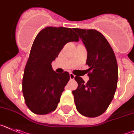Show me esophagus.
Returning a JSON list of instances; mask_svg holds the SVG:
<instances>
[{
	"instance_id": "obj_1",
	"label": "esophagus",
	"mask_w": 134,
	"mask_h": 134,
	"mask_svg": "<svg viewBox=\"0 0 134 134\" xmlns=\"http://www.w3.org/2000/svg\"><path fill=\"white\" fill-rule=\"evenodd\" d=\"M69 77H70V80H74L75 75H74V74H72V73H70V74H69Z\"/></svg>"
}]
</instances>
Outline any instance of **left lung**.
<instances>
[{"label": "left lung", "instance_id": "obj_1", "mask_svg": "<svg viewBox=\"0 0 134 134\" xmlns=\"http://www.w3.org/2000/svg\"><path fill=\"white\" fill-rule=\"evenodd\" d=\"M87 50L89 80L85 83L75 76L78 83L72 92L76 109L85 117H96L104 113L114 98L118 80V66L113 50L97 30L74 28Z\"/></svg>", "mask_w": 134, "mask_h": 134}]
</instances>
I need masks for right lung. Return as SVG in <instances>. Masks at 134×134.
<instances>
[{
  "mask_svg": "<svg viewBox=\"0 0 134 134\" xmlns=\"http://www.w3.org/2000/svg\"><path fill=\"white\" fill-rule=\"evenodd\" d=\"M79 41L71 28L46 27L35 38L24 70L22 91L27 107L37 115H46L57 109L69 74L56 73L52 68L63 46Z\"/></svg>",
  "mask_w": 134,
  "mask_h": 134,
  "instance_id": "obj_1",
  "label": "right lung"
}]
</instances>
